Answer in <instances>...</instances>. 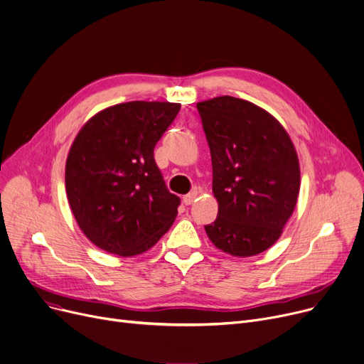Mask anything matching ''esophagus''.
I'll return each instance as SVG.
<instances>
[{
  "label": "esophagus",
  "instance_id": "obj_1",
  "mask_svg": "<svg viewBox=\"0 0 364 364\" xmlns=\"http://www.w3.org/2000/svg\"><path fill=\"white\" fill-rule=\"evenodd\" d=\"M197 197H198V191H192V192L186 193L185 197H183V203H185V205H191V204H193V201L197 200Z\"/></svg>",
  "mask_w": 364,
  "mask_h": 364
}]
</instances>
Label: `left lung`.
<instances>
[{"label": "left lung", "mask_w": 364, "mask_h": 364, "mask_svg": "<svg viewBox=\"0 0 364 364\" xmlns=\"http://www.w3.org/2000/svg\"><path fill=\"white\" fill-rule=\"evenodd\" d=\"M213 163L217 218L207 236L233 257L258 255L283 233L300 189L296 149L262 107L220 96L197 103Z\"/></svg>", "instance_id": "left-lung-1"}]
</instances>
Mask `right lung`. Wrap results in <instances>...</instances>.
I'll return each instance as SVG.
<instances>
[{
  "label": "right lung",
  "instance_id": "right-lung-1",
  "mask_svg": "<svg viewBox=\"0 0 364 364\" xmlns=\"http://www.w3.org/2000/svg\"><path fill=\"white\" fill-rule=\"evenodd\" d=\"M179 103L135 100L110 106L77 134L65 189L81 232L97 247L134 257L171 229L181 204L166 188L154 147Z\"/></svg>",
  "mask_w": 364,
  "mask_h": 364
}]
</instances>
